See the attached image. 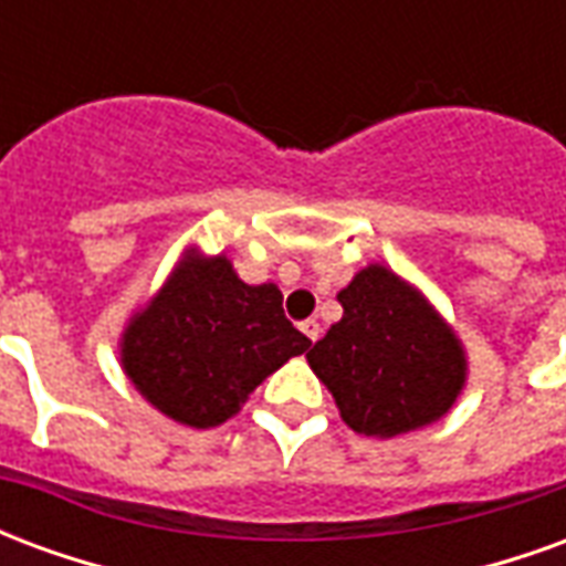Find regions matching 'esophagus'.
<instances>
[{"label": "esophagus", "mask_w": 566, "mask_h": 566, "mask_svg": "<svg viewBox=\"0 0 566 566\" xmlns=\"http://www.w3.org/2000/svg\"><path fill=\"white\" fill-rule=\"evenodd\" d=\"M300 331L306 333L308 339H312V343H318V336H321V324L315 318H308V321H303V324H300Z\"/></svg>", "instance_id": "1"}]
</instances>
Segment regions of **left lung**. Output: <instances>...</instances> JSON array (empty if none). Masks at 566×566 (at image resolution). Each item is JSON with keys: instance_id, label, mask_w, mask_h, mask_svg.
<instances>
[{"instance_id": "left-lung-1", "label": "left lung", "mask_w": 566, "mask_h": 566, "mask_svg": "<svg viewBox=\"0 0 566 566\" xmlns=\"http://www.w3.org/2000/svg\"><path fill=\"white\" fill-rule=\"evenodd\" d=\"M336 300L343 321L306 357L345 424L385 439L446 416L463 391L467 357L437 308L379 263L357 272Z\"/></svg>"}]
</instances>
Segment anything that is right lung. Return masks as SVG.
<instances>
[{"label": "right lung", "instance_id": "obj_1", "mask_svg": "<svg viewBox=\"0 0 566 566\" xmlns=\"http://www.w3.org/2000/svg\"><path fill=\"white\" fill-rule=\"evenodd\" d=\"M308 345L284 318L275 284H245L223 254L190 248L133 315L120 364L154 409L206 430L233 418L260 381Z\"/></svg>", "mask_w": 566, "mask_h": 566}]
</instances>
